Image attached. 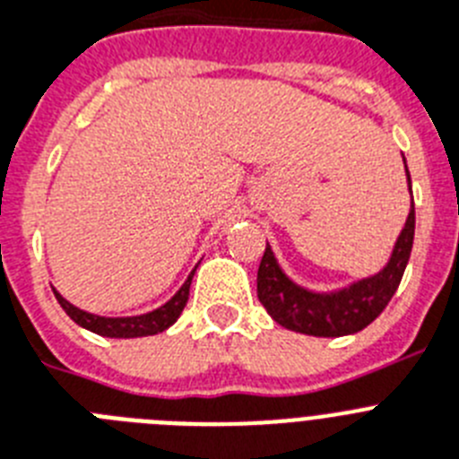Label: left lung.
<instances>
[{
    "instance_id": "8db88e82",
    "label": "left lung",
    "mask_w": 459,
    "mask_h": 459,
    "mask_svg": "<svg viewBox=\"0 0 459 459\" xmlns=\"http://www.w3.org/2000/svg\"><path fill=\"white\" fill-rule=\"evenodd\" d=\"M408 172V170H406ZM411 184V177H408ZM415 236V207H411L402 236L396 240L390 264L378 275L361 280L338 294H310L296 287L265 247L256 275V294L277 325L307 336H348L368 326L394 296L406 271Z\"/></svg>"
}]
</instances>
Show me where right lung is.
Wrapping results in <instances>:
<instances>
[{
  "instance_id": "add662e5",
  "label": "right lung",
  "mask_w": 459,
  "mask_h": 459,
  "mask_svg": "<svg viewBox=\"0 0 459 459\" xmlns=\"http://www.w3.org/2000/svg\"><path fill=\"white\" fill-rule=\"evenodd\" d=\"M195 273V271H194ZM194 273L188 275V280L184 282V287L172 296L170 301L160 306L153 313L137 315V317H100V315H91L79 310L76 306H72L69 301H65L63 296L56 291L57 303L63 306L65 313L74 319L76 325L83 326V329L92 331V333H100V336L107 338H137V336H153V333H160L170 325H175L177 317L182 315L184 306L188 301V289H191V280H194Z\"/></svg>"
}]
</instances>
